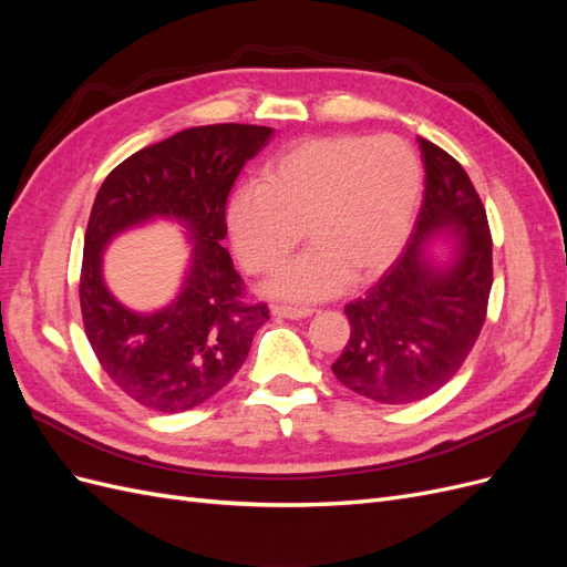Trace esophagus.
<instances>
[{"mask_svg":"<svg viewBox=\"0 0 567 567\" xmlns=\"http://www.w3.org/2000/svg\"><path fill=\"white\" fill-rule=\"evenodd\" d=\"M271 315L279 319H307L312 315L310 307H290V305H271Z\"/></svg>","mask_w":567,"mask_h":567,"instance_id":"obj_1","label":"esophagus"}]
</instances>
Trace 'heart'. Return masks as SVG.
Here are the masks:
<instances>
[{"label":"heart","mask_w":567,"mask_h":567,"mask_svg":"<svg viewBox=\"0 0 567 567\" xmlns=\"http://www.w3.org/2000/svg\"><path fill=\"white\" fill-rule=\"evenodd\" d=\"M421 161L392 134H329L298 142L229 203V234L250 274L277 269L298 244L302 255L271 279L281 298L319 300L367 284L394 260L414 225ZM303 231H299V227Z\"/></svg>","instance_id":"heart-1"}]
</instances>
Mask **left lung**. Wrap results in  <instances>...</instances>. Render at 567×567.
<instances>
[{"instance_id":"obj_1","label":"left lung","mask_w":567,"mask_h":567,"mask_svg":"<svg viewBox=\"0 0 567 567\" xmlns=\"http://www.w3.org/2000/svg\"><path fill=\"white\" fill-rule=\"evenodd\" d=\"M425 192L406 248L364 298L346 305L350 340L336 379L381 404H409L437 392L466 362L487 317L492 234L466 169L419 140ZM450 233L455 255L437 266L430 238Z\"/></svg>"}]
</instances>
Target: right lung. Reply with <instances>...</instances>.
I'll return each mask as SVG.
<instances>
[{
    "label": "right lung",
    "mask_w": 567,
    "mask_h": 567,
    "mask_svg": "<svg viewBox=\"0 0 567 567\" xmlns=\"http://www.w3.org/2000/svg\"><path fill=\"white\" fill-rule=\"evenodd\" d=\"M271 127L205 125L136 151L101 184L80 271L84 333L109 379L130 400L179 414L210 400L241 369L265 302L244 300L227 236V198ZM153 218H175L195 246L181 296L163 311L134 313L103 281V250L117 234Z\"/></svg>",
    "instance_id": "1"
}]
</instances>
